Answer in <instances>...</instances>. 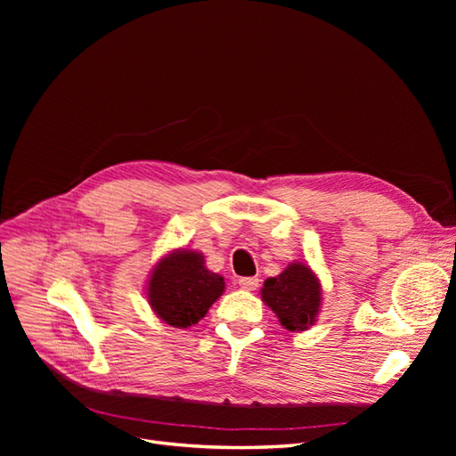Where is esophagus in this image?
<instances>
[{"instance_id": "obj_1", "label": "esophagus", "mask_w": 456, "mask_h": 456, "mask_svg": "<svg viewBox=\"0 0 456 456\" xmlns=\"http://www.w3.org/2000/svg\"><path fill=\"white\" fill-rule=\"evenodd\" d=\"M238 283H240L241 289H245V291H255V289L258 287V280L256 278H241Z\"/></svg>"}]
</instances>
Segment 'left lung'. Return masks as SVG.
<instances>
[{
  "mask_svg": "<svg viewBox=\"0 0 456 456\" xmlns=\"http://www.w3.org/2000/svg\"><path fill=\"white\" fill-rule=\"evenodd\" d=\"M260 295L289 330L310 329L322 305L320 280L302 262L289 265L278 278H268Z\"/></svg>",
  "mask_w": 456,
  "mask_h": 456,
  "instance_id": "1",
  "label": "left lung"
}]
</instances>
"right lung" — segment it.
<instances>
[{
	"label": "right lung",
	"mask_w": 456,
	"mask_h": 456,
	"mask_svg": "<svg viewBox=\"0 0 456 456\" xmlns=\"http://www.w3.org/2000/svg\"><path fill=\"white\" fill-rule=\"evenodd\" d=\"M224 291V278L205 268L198 251L163 256L148 281V302L158 317L178 329L196 325Z\"/></svg>",
	"instance_id": "right-lung-1"
}]
</instances>
